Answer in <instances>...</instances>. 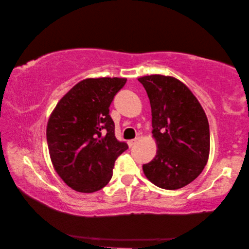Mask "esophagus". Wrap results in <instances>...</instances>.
<instances>
[{
  "label": "esophagus",
  "mask_w": 249,
  "mask_h": 249,
  "mask_svg": "<svg viewBox=\"0 0 249 249\" xmlns=\"http://www.w3.org/2000/svg\"><path fill=\"white\" fill-rule=\"evenodd\" d=\"M138 141H139V139H133V140H129V141H128V145L130 146V148H131V146H133L134 144H136Z\"/></svg>",
  "instance_id": "34e87169"
}]
</instances>
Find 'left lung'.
I'll list each match as a JSON object with an SVG mask.
<instances>
[{
    "label": "left lung",
    "instance_id": "1",
    "mask_svg": "<svg viewBox=\"0 0 249 249\" xmlns=\"http://www.w3.org/2000/svg\"><path fill=\"white\" fill-rule=\"evenodd\" d=\"M150 99L158 150L143 164L144 175L161 189L178 190L194 181L210 156V125L192 91L171 76L140 77Z\"/></svg>",
    "mask_w": 249,
    "mask_h": 249
}]
</instances>
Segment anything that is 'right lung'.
Returning <instances> with one entry per match:
<instances>
[{"mask_svg": "<svg viewBox=\"0 0 249 249\" xmlns=\"http://www.w3.org/2000/svg\"><path fill=\"white\" fill-rule=\"evenodd\" d=\"M125 78H87L76 84L56 105L46 138L57 174L72 190L92 193L111 180L115 161L128 149L115 137L109 115L113 97Z\"/></svg>", "mask_w": 249, "mask_h": 249, "instance_id": "right-lung-1", "label": "right lung"}]
</instances>
